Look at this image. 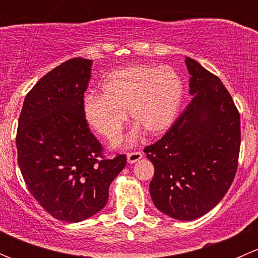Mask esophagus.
I'll use <instances>...</instances> for the list:
<instances>
[{"instance_id": "34e87169", "label": "esophagus", "mask_w": 258, "mask_h": 258, "mask_svg": "<svg viewBox=\"0 0 258 258\" xmlns=\"http://www.w3.org/2000/svg\"><path fill=\"white\" fill-rule=\"evenodd\" d=\"M142 152H128L127 153V161L128 163H135L142 158Z\"/></svg>"}]
</instances>
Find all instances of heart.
Returning <instances> with one entry per match:
<instances>
[{
    "mask_svg": "<svg viewBox=\"0 0 258 258\" xmlns=\"http://www.w3.org/2000/svg\"><path fill=\"white\" fill-rule=\"evenodd\" d=\"M183 97V82L170 66L136 64L111 72L101 83V95H86L82 114L97 135L113 141L121 135L127 112L137 123L127 141L132 142L141 127L150 135L170 128Z\"/></svg>",
    "mask_w": 258,
    "mask_h": 258,
    "instance_id": "obj_1",
    "label": "heart"
}]
</instances>
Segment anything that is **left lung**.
Instances as JSON below:
<instances>
[{"mask_svg":"<svg viewBox=\"0 0 258 258\" xmlns=\"http://www.w3.org/2000/svg\"><path fill=\"white\" fill-rule=\"evenodd\" d=\"M194 97L165 136L144 152L155 166L153 204L165 215L191 221L227 194L238 165L240 113L221 80L186 57Z\"/></svg>","mask_w":258,"mask_h":258,"instance_id":"obj_1","label":"left lung"}]
</instances>
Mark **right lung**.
<instances>
[{
  "label": "right lung",
  "instance_id": "obj_1",
  "mask_svg": "<svg viewBox=\"0 0 258 258\" xmlns=\"http://www.w3.org/2000/svg\"><path fill=\"white\" fill-rule=\"evenodd\" d=\"M92 59L63 62L27 93L18 118V166L31 195L51 216L80 222L107 204L126 156H102L82 114Z\"/></svg>",
  "mask_w": 258,
  "mask_h": 258
}]
</instances>
